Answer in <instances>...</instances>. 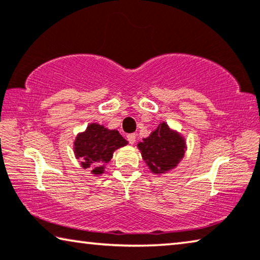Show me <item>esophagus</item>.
<instances>
[{"label": "esophagus", "mask_w": 260, "mask_h": 260, "mask_svg": "<svg viewBox=\"0 0 260 260\" xmlns=\"http://www.w3.org/2000/svg\"><path fill=\"white\" fill-rule=\"evenodd\" d=\"M126 139L130 144H134L136 142V135L135 134H129L126 136Z\"/></svg>", "instance_id": "34e87169"}]
</instances>
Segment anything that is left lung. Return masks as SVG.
I'll use <instances>...</instances> for the list:
<instances>
[{
    "instance_id": "8db88e82",
    "label": "left lung",
    "mask_w": 260,
    "mask_h": 260,
    "mask_svg": "<svg viewBox=\"0 0 260 260\" xmlns=\"http://www.w3.org/2000/svg\"><path fill=\"white\" fill-rule=\"evenodd\" d=\"M137 147L151 173L162 175L174 170L182 160L187 142L178 130L162 121L157 129L137 144Z\"/></svg>"
}]
</instances>
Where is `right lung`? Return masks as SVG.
<instances>
[{"label": "right lung", "mask_w": 260, "mask_h": 260, "mask_svg": "<svg viewBox=\"0 0 260 260\" xmlns=\"http://www.w3.org/2000/svg\"><path fill=\"white\" fill-rule=\"evenodd\" d=\"M127 145V142L115 129H108L99 123H89L86 130L79 133L73 142L75 158L82 169L90 174L102 175L106 165L111 160L114 152Z\"/></svg>", "instance_id": "add662e5"}]
</instances>
